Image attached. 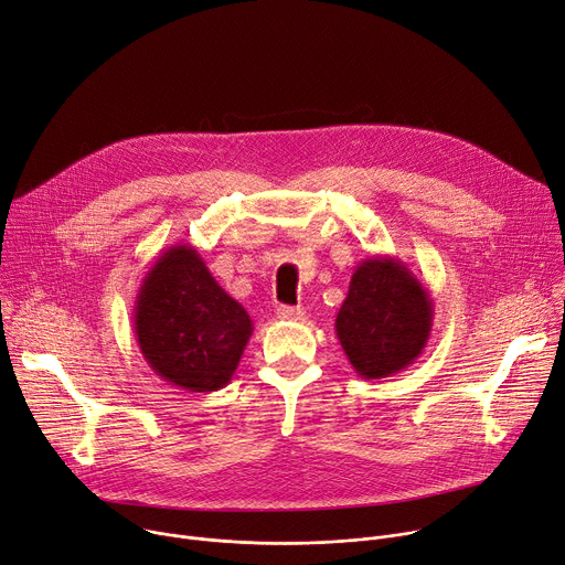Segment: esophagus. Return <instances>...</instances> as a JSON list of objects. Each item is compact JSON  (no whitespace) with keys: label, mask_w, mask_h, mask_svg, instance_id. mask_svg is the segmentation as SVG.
Returning a JSON list of instances; mask_svg holds the SVG:
<instances>
[{"label":"esophagus","mask_w":565,"mask_h":565,"mask_svg":"<svg viewBox=\"0 0 565 565\" xmlns=\"http://www.w3.org/2000/svg\"><path fill=\"white\" fill-rule=\"evenodd\" d=\"M277 318L279 320H288V322H295V320H302L305 318V311L299 307H279L277 309Z\"/></svg>","instance_id":"1"}]
</instances>
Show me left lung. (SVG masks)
Instances as JSON below:
<instances>
[{
    "label": "left lung",
    "instance_id": "obj_1",
    "mask_svg": "<svg viewBox=\"0 0 565 565\" xmlns=\"http://www.w3.org/2000/svg\"><path fill=\"white\" fill-rule=\"evenodd\" d=\"M434 302L423 281L395 256L361 260L345 302L335 316V335L363 380L402 372L427 348Z\"/></svg>",
    "mask_w": 565,
    "mask_h": 565
}]
</instances>
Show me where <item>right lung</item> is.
I'll return each mask as SVG.
<instances>
[{
	"mask_svg": "<svg viewBox=\"0 0 565 565\" xmlns=\"http://www.w3.org/2000/svg\"><path fill=\"white\" fill-rule=\"evenodd\" d=\"M134 331L140 354L163 382L213 393L232 382L254 327L200 252L179 243L147 270L136 295Z\"/></svg>",
	"mask_w": 565,
	"mask_h": 565,
	"instance_id": "add662e5",
	"label": "right lung"
}]
</instances>
